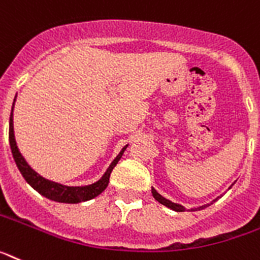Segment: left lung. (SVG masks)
Returning <instances> with one entry per match:
<instances>
[{
  "label": "left lung",
  "mask_w": 260,
  "mask_h": 260,
  "mask_svg": "<svg viewBox=\"0 0 260 260\" xmlns=\"http://www.w3.org/2000/svg\"><path fill=\"white\" fill-rule=\"evenodd\" d=\"M151 192H152V196H154V199L156 200L157 203H160L161 205L167 206V208H170V209L175 210V212H185V210H187V209H185V208H184L183 205H180V204L172 203V201H170V200L164 199V197L161 196V194L157 193V192L154 189V188H152V189H151ZM208 205H209V204H208ZM208 205H203V206H199V208H194V209H190V212H194V210H201V209H204V208H206V206H208Z\"/></svg>",
  "instance_id": "left-lung-1"
}]
</instances>
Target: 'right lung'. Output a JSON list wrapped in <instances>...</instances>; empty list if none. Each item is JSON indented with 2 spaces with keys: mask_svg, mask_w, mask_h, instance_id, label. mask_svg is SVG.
Listing matches in <instances>:
<instances>
[{
  "mask_svg": "<svg viewBox=\"0 0 260 260\" xmlns=\"http://www.w3.org/2000/svg\"><path fill=\"white\" fill-rule=\"evenodd\" d=\"M13 108H14V103H13ZM13 108L12 113H10V121H9V142H10V148H12V154L13 157H14L15 164H17V167H18L22 176L24 177V180L27 181L31 187L34 188L37 192H39L42 196L47 197V199L52 200V201L67 204H77L81 203V201H88V200H92L96 196H99L100 193H103L104 190L106 189V187H108L109 177H110L113 168L117 166V163H118L122 155H123V151H125L127 146L122 148L121 152L117 155V157L112 161V164L109 166L104 176L99 181L90 184V185H84V187H67V185H63V184L55 183V181L47 180V179L42 177L41 175L37 174L28 166L27 161L24 160V157L22 156L18 147H17V142H15L14 138Z\"/></svg>",
  "mask_w": 260,
  "mask_h": 260,
  "instance_id": "add662e5",
  "label": "right lung"
}]
</instances>
